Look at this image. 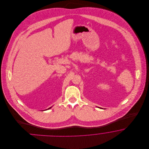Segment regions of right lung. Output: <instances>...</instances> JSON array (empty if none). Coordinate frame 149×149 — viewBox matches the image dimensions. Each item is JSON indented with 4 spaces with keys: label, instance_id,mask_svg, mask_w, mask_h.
I'll return each mask as SVG.
<instances>
[{
    "label": "right lung",
    "instance_id": "add662e5",
    "mask_svg": "<svg viewBox=\"0 0 149 149\" xmlns=\"http://www.w3.org/2000/svg\"><path fill=\"white\" fill-rule=\"evenodd\" d=\"M51 108V107H50V108H49V109H50V108Z\"/></svg>",
    "mask_w": 149,
    "mask_h": 149
}]
</instances>
